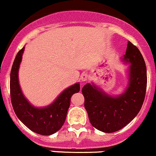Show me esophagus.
Here are the masks:
<instances>
[{
    "label": "esophagus",
    "mask_w": 156,
    "mask_h": 156,
    "mask_svg": "<svg viewBox=\"0 0 156 156\" xmlns=\"http://www.w3.org/2000/svg\"><path fill=\"white\" fill-rule=\"evenodd\" d=\"M88 77H89V76H88L87 73H82L80 76V80L83 81V82H85V81L87 80Z\"/></svg>",
    "instance_id": "1"
}]
</instances>
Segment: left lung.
<instances>
[{"instance_id":"obj_1","label":"left lung","mask_w":156,"mask_h":156,"mask_svg":"<svg viewBox=\"0 0 156 156\" xmlns=\"http://www.w3.org/2000/svg\"><path fill=\"white\" fill-rule=\"evenodd\" d=\"M123 61L130 63L126 90L116 97L106 94L94 83L82 89L84 107L92 126L100 131H118L134 119L142 107L147 87V70L138 48L128 41Z\"/></svg>"}]
</instances>
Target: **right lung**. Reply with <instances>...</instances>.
Wrapping results in <instances>:
<instances>
[{"mask_svg":"<svg viewBox=\"0 0 156 156\" xmlns=\"http://www.w3.org/2000/svg\"><path fill=\"white\" fill-rule=\"evenodd\" d=\"M24 48L18 52L10 76V94L13 109L19 120L32 131L41 135H51L61 129L66 121L72 95L80 90L76 83L63 90L56 100L44 108L32 105L25 98L19 83V69Z\"/></svg>","mask_w":156,"mask_h":156,"instance_id":"1","label":"right lung"}]
</instances>
